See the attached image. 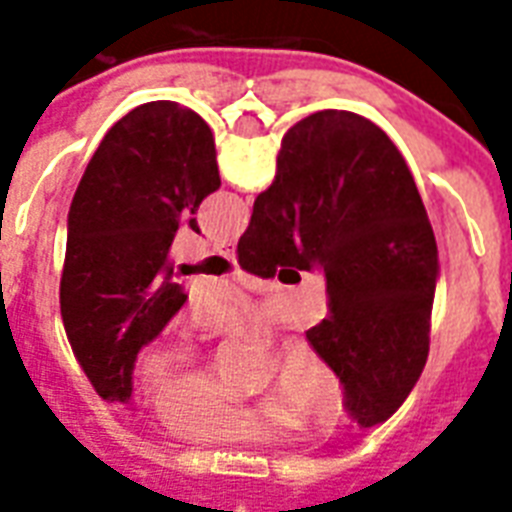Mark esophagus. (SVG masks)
Returning <instances> with one entry per match:
<instances>
[{
	"label": "esophagus",
	"instance_id": "obj_1",
	"mask_svg": "<svg viewBox=\"0 0 512 512\" xmlns=\"http://www.w3.org/2000/svg\"><path fill=\"white\" fill-rule=\"evenodd\" d=\"M217 252L228 260H236V247H233L231 241H223V244H217Z\"/></svg>",
	"mask_w": 512,
	"mask_h": 512
}]
</instances>
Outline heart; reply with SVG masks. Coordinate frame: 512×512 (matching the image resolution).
<instances>
[{"instance_id":"b5f03b06","label":"heart","mask_w":512,"mask_h":512,"mask_svg":"<svg viewBox=\"0 0 512 512\" xmlns=\"http://www.w3.org/2000/svg\"><path fill=\"white\" fill-rule=\"evenodd\" d=\"M207 324L223 332L260 335L265 321L244 303H215ZM148 377L159 388L156 414L167 430L199 444L249 441L276 430L284 420L329 425L340 409V385L313 350L287 348L276 361L271 406L225 390L199 372L188 350L167 345L148 358Z\"/></svg>"}]
</instances>
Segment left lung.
<instances>
[{
    "label": "left lung",
    "mask_w": 512,
    "mask_h": 512,
    "mask_svg": "<svg viewBox=\"0 0 512 512\" xmlns=\"http://www.w3.org/2000/svg\"><path fill=\"white\" fill-rule=\"evenodd\" d=\"M220 188L207 122L172 100L119 119L87 164L68 212L60 316L76 361L108 404H130L138 353L188 295L170 260L180 225Z\"/></svg>",
    "instance_id": "1"
}]
</instances>
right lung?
<instances>
[{"label": "right lung", "instance_id": "right-lung-1", "mask_svg": "<svg viewBox=\"0 0 512 512\" xmlns=\"http://www.w3.org/2000/svg\"><path fill=\"white\" fill-rule=\"evenodd\" d=\"M236 252L263 279L279 265L324 271L329 313L305 337L340 377L350 420H388L428 361L438 276L436 236L393 140L350 111L297 122Z\"/></svg>", "mask_w": 512, "mask_h": 512}]
</instances>
